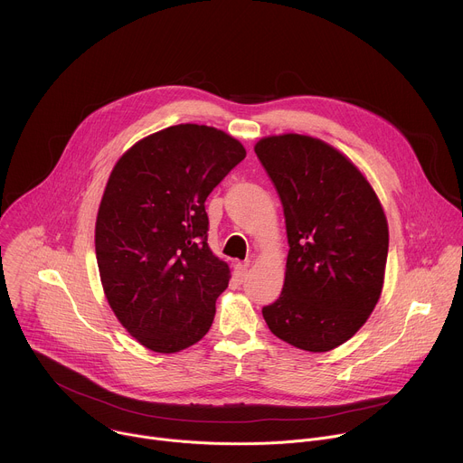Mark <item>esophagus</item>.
<instances>
[{"label": "esophagus", "mask_w": 463, "mask_h": 463, "mask_svg": "<svg viewBox=\"0 0 463 463\" xmlns=\"http://www.w3.org/2000/svg\"><path fill=\"white\" fill-rule=\"evenodd\" d=\"M247 268H249V263H236V266H234V277H236L238 282H243V280H245V277H247Z\"/></svg>", "instance_id": "1"}]
</instances>
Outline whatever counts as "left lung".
Listing matches in <instances>:
<instances>
[{
	"mask_svg": "<svg viewBox=\"0 0 463 463\" xmlns=\"http://www.w3.org/2000/svg\"><path fill=\"white\" fill-rule=\"evenodd\" d=\"M254 152L286 216L284 289L261 309L273 335L320 354L352 339L379 302L388 222L364 174L317 137H263Z\"/></svg>",
	"mask_w": 463,
	"mask_h": 463,
	"instance_id": "1",
	"label": "left lung"
}]
</instances>
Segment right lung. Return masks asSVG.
Returning a JSON list of instances; mask_svg holds the SVG:
<instances>
[{"mask_svg": "<svg viewBox=\"0 0 463 463\" xmlns=\"http://www.w3.org/2000/svg\"><path fill=\"white\" fill-rule=\"evenodd\" d=\"M213 126L177 124L115 163L95 223L106 300L145 348L175 354L202 341L231 269L207 243L205 200L245 157Z\"/></svg>", "mask_w": 463, "mask_h": 463, "instance_id": "1", "label": "right lung"}]
</instances>
